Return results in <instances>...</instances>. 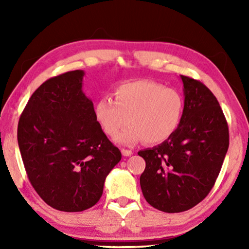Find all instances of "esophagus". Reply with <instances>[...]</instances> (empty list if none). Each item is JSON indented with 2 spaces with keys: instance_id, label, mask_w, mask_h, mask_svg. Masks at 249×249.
Segmentation results:
<instances>
[{
  "instance_id": "1",
  "label": "esophagus",
  "mask_w": 249,
  "mask_h": 249,
  "mask_svg": "<svg viewBox=\"0 0 249 249\" xmlns=\"http://www.w3.org/2000/svg\"><path fill=\"white\" fill-rule=\"evenodd\" d=\"M121 151H122V155L125 156V157H128V156L133 155V151H132V150H128V149H124V148H123Z\"/></svg>"
}]
</instances>
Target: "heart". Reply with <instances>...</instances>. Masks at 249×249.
<instances>
[{
    "label": "heart",
    "mask_w": 249,
    "mask_h": 249,
    "mask_svg": "<svg viewBox=\"0 0 249 249\" xmlns=\"http://www.w3.org/2000/svg\"><path fill=\"white\" fill-rule=\"evenodd\" d=\"M184 100L178 91L151 80L120 84L114 99L104 95L94 104V116L103 132L115 137L127 123L131 126L115 138L122 145L142 141L154 145L178 130L184 115Z\"/></svg>",
    "instance_id": "1"
}]
</instances>
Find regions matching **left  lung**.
I'll use <instances>...</instances> for the list:
<instances>
[{
  "label": "left lung",
  "instance_id": "left-lung-1",
  "mask_svg": "<svg viewBox=\"0 0 249 249\" xmlns=\"http://www.w3.org/2000/svg\"><path fill=\"white\" fill-rule=\"evenodd\" d=\"M184 115L179 128L158 146L138 151L146 168L142 195L155 209L179 213L196 206L215 183L229 149V126L214 94L203 83L180 75Z\"/></svg>",
  "mask_w": 249,
  "mask_h": 249
}]
</instances>
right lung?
<instances>
[{"label": "right lung", "instance_id": "add662e5", "mask_svg": "<svg viewBox=\"0 0 249 249\" xmlns=\"http://www.w3.org/2000/svg\"><path fill=\"white\" fill-rule=\"evenodd\" d=\"M83 70L50 78L19 117L18 141L28 179L52 208L81 212L98 203L105 179L120 162L83 93Z\"/></svg>", "mask_w": 249, "mask_h": 249}]
</instances>
